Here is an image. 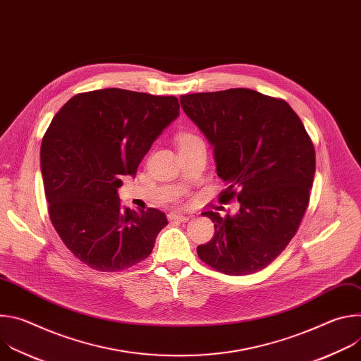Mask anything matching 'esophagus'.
<instances>
[{
    "label": "esophagus",
    "mask_w": 361,
    "mask_h": 361,
    "mask_svg": "<svg viewBox=\"0 0 361 361\" xmlns=\"http://www.w3.org/2000/svg\"><path fill=\"white\" fill-rule=\"evenodd\" d=\"M169 220L177 221V223H185L188 220V217L184 214H180V213H171V214H169Z\"/></svg>",
    "instance_id": "obj_1"
}]
</instances>
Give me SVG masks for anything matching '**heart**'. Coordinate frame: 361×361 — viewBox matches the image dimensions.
<instances>
[{
	"mask_svg": "<svg viewBox=\"0 0 361 361\" xmlns=\"http://www.w3.org/2000/svg\"><path fill=\"white\" fill-rule=\"evenodd\" d=\"M188 138H192V135H184V137H181L180 142H181V141H184V140H188Z\"/></svg>",
	"mask_w": 361,
	"mask_h": 361,
	"instance_id": "heart-1",
	"label": "heart"
}]
</instances>
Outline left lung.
Masks as SVG:
<instances>
[{
	"mask_svg": "<svg viewBox=\"0 0 361 361\" xmlns=\"http://www.w3.org/2000/svg\"><path fill=\"white\" fill-rule=\"evenodd\" d=\"M187 117L214 148L219 177L240 210L205 212L214 237L197 247L200 259L231 276L267 267L294 237L307 210L316 152L305 128L283 99L248 88L180 97Z\"/></svg>",
	"mask_w": 361,
	"mask_h": 361,
	"instance_id": "left-lung-1",
	"label": "left lung"
}]
</instances>
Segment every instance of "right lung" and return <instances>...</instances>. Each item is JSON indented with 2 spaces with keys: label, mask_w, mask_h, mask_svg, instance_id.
I'll list each match as a JSON object with an SVG mask.
<instances>
[{
  "label": "right lung",
  "mask_w": 361,
  "mask_h": 361,
  "mask_svg": "<svg viewBox=\"0 0 361 361\" xmlns=\"http://www.w3.org/2000/svg\"><path fill=\"white\" fill-rule=\"evenodd\" d=\"M178 116L176 97L104 88L74 95L51 121L39 154L48 213L84 264L120 271L151 254L167 217L123 209L118 188Z\"/></svg>",
  "instance_id": "right-lung-1"
}]
</instances>
